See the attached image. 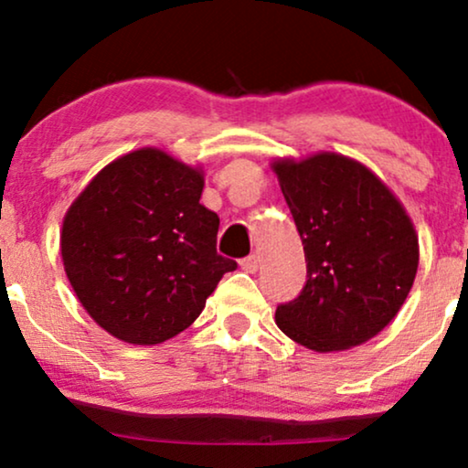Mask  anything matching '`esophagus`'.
<instances>
[{
  "label": "esophagus",
  "instance_id": "obj_1",
  "mask_svg": "<svg viewBox=\"0 0 468 468\" xmlns=\"http://www.w3.org/2000/svg\"><path fill=\"white\" fill-rule=\"evenodd\" d=\"M240 268L245 272H258V268H260V255H249V258H245V260H240Z\"/></svg>",
  "mask_w": 468,
  "mask_h": 468
}]
</instances>
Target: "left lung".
I'll use <instances>...</instances> for the list:
<instances>
[{"mask_svg":"<svg viewBox=\"0 0 468 468\" xmlns=\"http://www.w3.org/2000/svg\"><path fill=\"white\" fill-rule=\"evenodd\" d=\"M272 170L306 258L303 292L274 313L281 332L319 354L370 341L413 287L411 217L373 170L338 153L277 159Z\"/></svg>","mask_w":468,"mask_h":468,"instance_id":"8db88e82","label":"left lung"}]
</instances>
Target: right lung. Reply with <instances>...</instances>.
Instances as JSON below:
<instances>
[{
    "label": "right lung",
    "mask_w": 468,
    "mask_h": 468,
    "mask_svg": "<svg viewBox=\"0 0 468 468\" xmlns=\"http://www.w3.org/2000/svg\"><path fill=\"white\" fill-rule=\"evenodd\" d=\"M202 168L155 146L104 165L63 217L69 285L100 328L157 345L189 328L236 261L217 253L219 217Z\"/></svg>",
    "instance_id": "add662e5"
}]
</instances>
